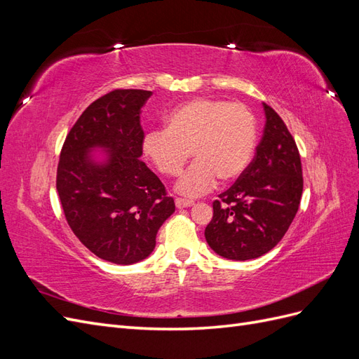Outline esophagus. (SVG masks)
<instances>
[{"instance_id": "1", "label": "esophagus", "mask_w": 359, "mask_h": 359, "mask_svg": "<svg viewBox=\"0 0 359 359\" xmlns=\"http://www.w3.org/2000/svg\"><path fill=\"white\" fill-rule=\"evenodd\" d=\"M175 205H177V208H189V206L194 205V202H193V201H189V199L177 198V199H175Z\"/></svg>"}]
</instances>
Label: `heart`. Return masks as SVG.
<instances>
[{"label": "heart", "mask_w": 359, "mask_h": 359, "mask_svg": "<svg viewBox=\"0 0 359 359\" xmlns=\"http://www.w3.org/2000/svg\"><path fill=\"white\" fill-rule=\"evenodd\" d=\"M166 121L168 128L145 135L142 148L166 177H177L193 151L196 161L177 186L186 196L210 191L219 177L236 180L252 161L257 124L253 112L243 103L201 97L177 106Z\"/></svg>", "instance_id": "heart-1"}]
</instances>
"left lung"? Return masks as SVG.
I'll list each match as a JSON object with an SVG mask.
<instances>
[{"instance_id":"left-lung-1","label":"left lung","mask_w":359,"mask_h":359,"mask_svg":"<svg viewBox=\"0 0 359 359\" xmlns=\"http://www.w3.org/2000/svg\"><path fill=\"white\" fill-rule=\"evenodd\" d=\"M265 128L256 156L231 189L212 202L205 240L217 255L256 259L274 248L299 208L302 168L299 151L283 119L264 103Z\"/></svg>"}]
</instances>
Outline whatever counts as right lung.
Returning a JSON list of instances; mask_svg holds the SVG:
<instances>
[{"label":"right lung","instance_id":"right-lung-1","mask_svg":"<svg viewBox=\"0 0 359 359\" xmlns=\"http://www.w3.org/2000/svg\"><path fill=\"white\" fill-rule=\"evenodd\" d=\"M151 94L119 88L93 102L70 128L58 161L57 191L70 229L97 257L118 265L149 256L175 211L166 187L139 158L140 109ZM94 146L111 153L106 165L86 154Z\"/></svg>","mask_w":359,"mask_h":359}]
</instances>
